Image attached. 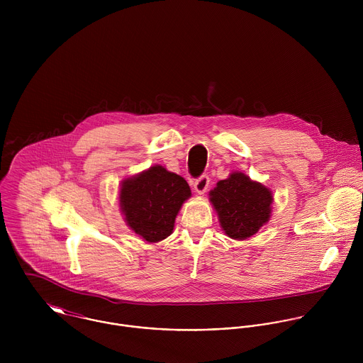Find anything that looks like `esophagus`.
<instances>
[{
    "mask_svg": "<svg viewBox=\"0 0 363 363\" xmlns=\"http://www.w3.org/2000/svg\"><path fill=\"white\" fill-rule=\"evenodd\" d=\"M208 186H209V177H208L207 174H203L201 177H199L194 182V190L199 194H204L208 190Z\"/></svg>",
    "mask_w": 363,
    "mask_h": 363,
    "instance_id": "1",
    "label": "esophagus"
}]
</instances>
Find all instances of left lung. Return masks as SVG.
Returning a JSON list of instances; mask_svg holds the SVG:
<instances>
[{
  "mask_svg": "<svg viewBox=\"0 0 363 363\" xmlns=\"http://www.w3.org/2000/svg\"><path fill=\"white\" fill-rule=\"evenodd\" d=\"M272 191L242 172H233L209 191V201L218 213L223 232L245 240L269 220Z\"/></svg>",
  "mask_w": 363,
  "mask_h": 363,
  "instance_id": "8db88e82",
  "label": "left lung"
}]
</instances>
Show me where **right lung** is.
Wrapping results in <instances>:
<instances>
[{
    "label": "right lung",
    "instance_id": "obj_1",
    "mask_svg": "<svg viewBox=\"0 0 363 363\" xmlns=\"http://www.w3.org/2000/svg\"><path fill=\"white\" fill-rule=\"evenodd\" d=\"M190 196L182 176L155 164L124 179L118 201L127 225L144 240L157 243L172 235L174 219Z\"/></svg>",
    "mask_w": 363,
    "mask_h": 363
}]
</instances>
